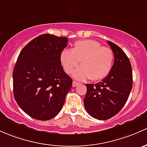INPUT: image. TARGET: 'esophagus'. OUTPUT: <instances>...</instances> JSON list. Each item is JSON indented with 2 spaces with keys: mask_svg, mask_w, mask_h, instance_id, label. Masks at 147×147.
Returning a JSON list of instances; mask_svg holds the SVG:
<instances>
[{
  "mask_svg": "<svg viewBox=\"0 0 147 147\" xmlns=\"http://www.w3.org/2000/svg\"><path fill=\"white\" fill-rule=\"evenodd\" d=\"M80 84V83L76 81H73L72 82V86H77L78 85Z\"/></svg>",
  "mask_w": 147,
  "mask_h": 147,
  "instance_id": "1",
  "label": "esophagus"
}]
</instances>
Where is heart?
Listing matches in <instances>:
<instances>
[{
	"label": "heart",
	"instance_id": "b5f03b06",
	"mask_svg": "<svg viewBox=\"0 0 147 147\" xmlns=\"http://www.w3.org/2000/svg\"><path fill=\"white\" fill-rule=\"evenodd\" d=\"M113 61L114 54L110 48L94 40L76 41L72 50H64L61 54V64L67 74L72 73L80 62L82 67L73 74L79 80H103L110 73Z\"/></svg>",
	"mask_w": 147,
	"mask_h": 147
}]
</instances>
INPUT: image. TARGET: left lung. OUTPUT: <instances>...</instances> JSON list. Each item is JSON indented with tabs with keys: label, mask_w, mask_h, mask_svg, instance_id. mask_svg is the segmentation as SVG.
Returning <instances> with one entry per match:
<instances>
[{
	"label": "left lung",
	"mask_w": 147,
	"mask_h": 147,
	"mask_svg": "<svg viewBox=\"0 0 147 147\" xmlns=\"http://www.w3.org/2000/svg\"><path fill=\"white\" fill-rule=\"evenodd\" d=\"M114 54V63L107 77L96 84H86L84 99L88 113L98 120H107L120 112L132 87L131 63L125 52L108 41Z\"/></svg>",
	"instance_id": "1"
}]
</instances>
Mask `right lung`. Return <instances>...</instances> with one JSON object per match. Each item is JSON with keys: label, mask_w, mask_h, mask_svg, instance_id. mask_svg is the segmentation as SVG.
I'll use <instances>...</instances> for the list:
<instances>
[{"label": "right lung", "mask_w": 147, "mask_h": 147, "mask_svg": "<svg viewBox=\"0 0 147 147\" xmlns=\"http://www.w3.org/2000/svg\"><path fill=\"white\" fill-rule=\"evenodd\" d=\"M68 38L45 34L21 51L14 67L15 99L32 118L48 120L63 108L72 80L63 70L61 54Z\"/></svg>", "instance_id": "1"}]
</instances>
